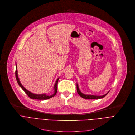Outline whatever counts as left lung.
<instances>
[{"label":"left lung","instance_id":"8db88e82","mask_svg":"<svg viewBox=\"0 0 135 135\" xmlns=\"http://www.w3.org/2000/svg\"><path fill=\"white\" fill-rule=\"evenodd\" d=\"M76 87H77V93L78 94V95L80 96L81 97H82V98H84V99H101V98H103V97H104L108 93H109V92L108 93H107L106 94H105L104 95H103V96H94V95H85V94H83V93H81V92H80V91L79 90V88H78V85H76Z\"/></svg>","mask_w":135,"mask_h":135}]
</instances>
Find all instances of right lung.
<instances>
[{
  "instance_id": "1",
  "label": "right lung",
  "mask_w": 135,
  "mask_h": 135,
  "mask_svg": "<svg viewBox=\"0 0 135 135\" xmlns=\"http://www.w3.org/2000/svg\"><path fill=\"white\" fill-rule=\"evenodd\" d=\"M16 65V79L17 80V82L19 84L20 86L21 87V88L24 90V91L26 94V95L29 97L31 99H38V100H46V99H48L49 98H51L54 96H55L56 95V94H57V89H58V82L59 80V78L57 79V80H56V82L54 86V89H55V93L52 95L51 96H47L46 94H40V95H37V94H33L32 93H31L30 91H28L27 89H26L21 84L20 81L18 77V71H17V66Z\"/></svg>"
}]
</instances>
